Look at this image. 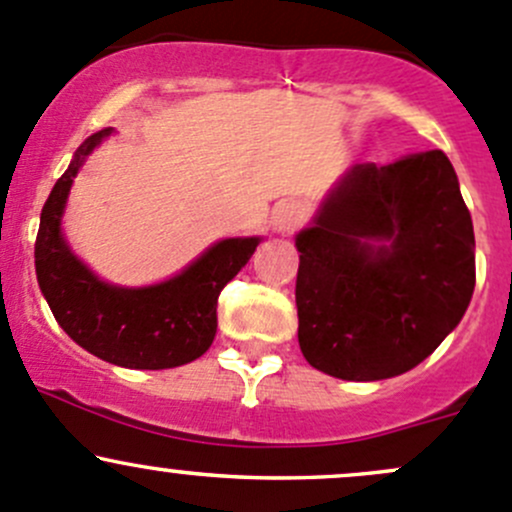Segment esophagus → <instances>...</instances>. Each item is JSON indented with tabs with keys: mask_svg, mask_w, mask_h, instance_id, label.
<instances>
[{
	"mask_svg": "<svg viewBox=\"0 0 512 512\" xmlns=\"http://www.w3.org/2000/svg\"><path fill=\"white\" fill-rule=\"evenodd\" d=\"M304 218H307V205L302 200H285V203H280L272 210V227L277 232L289 235V232H294L304 223Z\"/></svg>",
	"mask_w": 512,
	"mask_h": 512,
	"instance_id": "1",
	"label": "esophagus"
}]
</instances>
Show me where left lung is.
Returning <instances> with one entry per match:
<instances>
[{"instance_id": "obj_1", "label": "left lung", "mask_w": 512, "mask_h": 512, "mask_svg": "<svg viewBox=\"0 0 512 512\" xmlns=\"http://www.w3.org/2000/svg\"><path fill=\"white\" fill-rule=\"evenodd\" d=\"M297 250L299 349L337 379L414 369L476 287L473 220L443 151L354 165Z\"/></svg>"}]
</instances>
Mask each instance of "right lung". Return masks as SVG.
Listing matches in <instances>:
<instances>
[{
  "label": "right lung",
  "mask_w": 512,
  "mask_h": 512,
  "mask_svg": "<svg viewBox=\"0 0 512 512\" xmlns=\"http://www.w3.org/2000/svg\"><path fill=\"white\" fill-rule=\"evenodd\" d=\"M108 133L106 128L81 143L41 208L36 280L59 327L86 352L126 369H173L208 352L218 329L220 292L247 265L260 237L218 242L156 287L123 289L96 280L69 252L59 220L74 175Z\"/></svg>",
  "instance_id": "obj_1"
}]
</instances>
